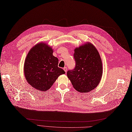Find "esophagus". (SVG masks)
<instances>
[{
	"label": "esophagus",
	"instance_id": "34e87169",
	"mask_svg": "<svg viewBox=\"0 0 132 132\" xmlns=\"http://www.w3.org/2000/svg\"><path fill=\"white\" fill-rule=\"evenodd\" d=\"M63 69H64V71L67 73V68L66 67H65L64 68H63Z\"/></svg>",
	"mask_w": 132,
	"mask_h": 132
}]
</instances>
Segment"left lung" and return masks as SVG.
Instances as JSON below:
<instances>
[{
  "instance_id": "obj_1",
  "label": "left lung",
  "mask_w": 132,
  "mask_h": 132,
  "mask_svg": "<svg viewBox=\"0 0 132 132\" xmlns=\"http://www.w3.org/2000/svg\"><path fill=\"white\" fill-rule=\"evenodd\" d=\"M76 66L67 72L74 88L80 93L90 92L100 82L103 73L102 60L95 46L90 43L74 50Z\"/></svg>"
}]
</instances>
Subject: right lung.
<instances>
[{
    "instance_id": "1",
    "label": "right lung",
    "mask_w": 132,
    "mask_h": 132,
    "mask_svg": "<svg viewBox=\"0 0 132 132\" xmlns=\"http://www.w3.org/2000/svg\"><path fill=\"white\" fill-rule=\"evenodd\" d=\"M53 51L47 44L40 43L31 49L24 64L27 82L40 91L49 89L61 75L65 72L58 67L59 60L53 55Z\"/></svg>"
}]
</instances>
